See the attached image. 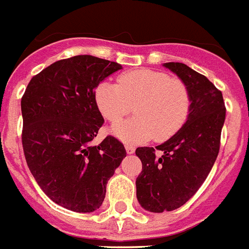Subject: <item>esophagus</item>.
I'll use <instances>...</instances> for the list:
<instances>
[{
	"label": "esophagus",
	"mask_w": 249,
	"mask_h": 249,
	"mask_svg": "<svg viewBox=\"0 0 249 249\" xmlns=\"http://www.w3.org/2000/svg\"><path fill=\"white\" fill-rule=\"evenodd\" d=\"M124 148H126V152L128 153V154H134V153H135V146H134V145L126 144V145H124Z\"/></svg>",
	"instance_id": "esophagus-1"
}]
</instances>
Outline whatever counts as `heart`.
<instances>
[{
    "label": "heart",
    "mask_w": 249,
    "mask_h": 249,
    "mask_svg": "<svg viewBox=\"0 0 249 249\" xmlns=\"http://www.w3.org/2000/svg\"><path fill=\"white\" fill-rule=\"evenodd\" d=\"M95 101L109 122L117 123L135 105V118L112 127V134L123 141L139 142L154 137L164 141L186 122L192 96L186 83L164 71L135 69L118 75L117 83L101 82Z\"/></svg>",
    "instance_id": "1"
}]
</instances>
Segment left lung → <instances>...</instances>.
<instances>
[{"label": "left lung", "mask_w": 249, "mask_h": 249, "mask_svg": "<svg viewBox=\"0 0 249 249\" xmlns=\"http://www.w3.org/2000/svg\"><path fill=\"white\" fill-rule=\"evenodd\" d=\"M163 65L186 83L192 105L185 124L171 139L156 149H136L142 163L136 178L137 200L156 213L184 206L202 186L218 156L226 114L221 91L207 77L182 63Z\"/></svg>", "instance_id": "obj_1"}]
</instances>
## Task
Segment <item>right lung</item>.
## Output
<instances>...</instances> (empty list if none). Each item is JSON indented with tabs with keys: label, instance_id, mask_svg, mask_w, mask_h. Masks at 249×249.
<instances>
[{
	"label": "right lung",
	"instance_id": "right-lung-1",
	"mask_svg": "<svg viewBox=\"0 0 249 249\" xmlns=\"http://www.w3.org/2000/svg\"><path fill=\"white\" fill-rule=\"evenodd\" d=\"M119 69L118 63L91 55L63 59L36 74L21 97L28 167L46 196L67 210L96 211L126 157L112 135L91 145L104 123L95 89Z\"/></svg>",
	"mask_w": 249,
	"mask_h": 249
}]
</instances>
